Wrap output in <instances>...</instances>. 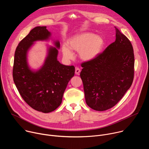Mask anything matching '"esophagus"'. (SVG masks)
Wrapping results in <instances>:
<instances>
[{
	"instance_id": "esophagus-1",
	"label": "esophagus",
	"mask_w": 149,
	"mask_h": 149,
	"mask_svg": "<svg viewBox=\"0 0 149 149\" xmlns=\"http://www.w3.org/2000/svg\"><path fill=\"white\" fill-rule=\"evenodd\" d=\"M80 72H81V70H80L78 67H76V68H75V74H76L77 75H79V73H80Z\"/></svg>"
}]
</instances>
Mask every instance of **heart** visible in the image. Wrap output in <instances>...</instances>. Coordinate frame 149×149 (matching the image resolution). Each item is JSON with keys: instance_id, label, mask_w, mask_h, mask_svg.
I'll list each match as a JSON object with an SVG mask.
<instances>
[{"instance_id": "1", "label": "heart", "mask_w": 149, "mask_h": 149, "mask_svg": "<svg viewBox=\"0 0 149 149\" xmlns=\"http://www.w3.org/2000/svg\"><path fill=\"white\" fill-rule=\"evenodd\" d=\"M104 40L100 36H95L91 32L77 34L67 42L68 47L63 45L62 51L67 59H71L73 54L71 50L79 52V56L84 61H91L95 58L101 52L104 45Z\"/></svg>"}]
</instances>
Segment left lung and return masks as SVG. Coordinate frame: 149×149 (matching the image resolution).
Listing matches in <instances>:
<instances>
[{"mask_svg":"<svg viewBox=\"0 0 149 149\" xmlns=\"http://www.w3.org/2000/svg\"><path fill=\"white\" fill-rule=\"evenodd\" d=\"M116 40L95 58L81 64L80 77L86 104L104 111L115 105L131 86L134 78L132 44L116 28Z\"/></svg>","mask_w":149,"mask_h":149,"instance_id":"obj_1","label":"left lung"}]
</instances>
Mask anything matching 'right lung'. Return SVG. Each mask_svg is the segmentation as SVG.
<instances>
[{
    "label": "right lung",
    "mask_w": 149,
    "mask_h": 149,
    "mask_svg": "<svg viewBox=\"0 0 149 149\" xmlns=\"http://www.w3.org/2000/svg\"><path fill=\"white\" fill-rule=\"evenodd\" d=\"M50 36L45 26H38L19 43L15 53L13 78L23 100L33 109L43 113L56 110L61 104L64 92L71 78L74 75L75 67L60 63L58 50L49 48L48 56L42 68L33 72L28 67L26 54L28 49L37 40H44ZM57 48L60 42L55 43Z\"/></svg>",
    "instance_id": "obj_1"
}]
</instances>
